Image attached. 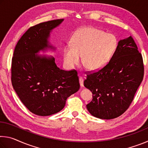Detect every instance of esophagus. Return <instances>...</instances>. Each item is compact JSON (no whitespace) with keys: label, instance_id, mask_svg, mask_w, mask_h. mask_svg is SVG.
Segmentation results:
<instances>
[{"label":"esophagus","instance_id":"obj_1","mask_svg":"<svg viewBox=\"0 0 148 148\" xmlns=\"http://www.w3.org/2000/svg\"><path fill=\"white\" fill-rule=\"evenodd\" d=\"M79 81L80 86H81V87H84V78L83 77H80L79 78Z\"/></svg>","mask_w":148,"mask_h":148}]
</instances>
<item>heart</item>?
<instances>
[{
  "label": "heart",
  "instance_id": "1",
  "mask_svg": "<svg viewBox=\"0 0 148 148\" xmlns=\"http://www.w3.org/2000/svg\"><path fill=\"white\" fill-rule=\"evenodd\" d=\"M71 43L63 48L64 64L69 68L82 62L87 69L95 71L107 64L116 49L117 40L114 35L101 30L84 27L72 35Z\"/></svg>",
  "mask_w": 148,
  "mask_h": 148
}]
</instances>
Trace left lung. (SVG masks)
<instances>
[{
    "instance_id": "obj_1",
    "label": "left lung",
    "mask_w": 148,
    "mask_h": 148,
    "mask_svg": "<svg viewBox=\"0 0 148 148\" xmlns=\"http://www.w3.org/2000/svg\"><path fill=\"white\" fill-rule=\"evenodd\" d=\"M144 73L143 59L132 37L119 40L110 61L87 74L84 80V86L92 93L86 105L89 113L103 119L121 116L133 101Z\"/></svg>"
}]
</instances>
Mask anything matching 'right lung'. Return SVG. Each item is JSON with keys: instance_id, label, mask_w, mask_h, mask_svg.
<instances>
[{"instance_id": "1", "label": "right lung", "mask_w": 148, "mask_h": 148, "mask_svg": "<svg viewBox=\"0 0 148 148\" xmlns=\"http://www.w3.org/2000/svg\"><path fill=\"white\" fill-rule=\"evenodd\" d=\"M63 20L30 27L17 42L12 57V86L27 108L40 116L61 111L67 98L79 89L76 70L63 71L57 66L54 57L36 55L47 47L56 49L49 44L50 32Z\"/></svg>"}]
</instances>
